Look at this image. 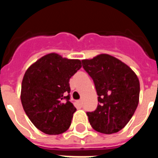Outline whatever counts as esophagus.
<instances>
[{
	"mask_svg": "<svg viewBox=\"0 0 158 158\" xmlns=\"http://www.w3.org/2000/svg\"><path fill=\"white\" fill-rule=\"evenodd\" d=\"M79 102V104L81 106H83V100H82V99L81 100H79V102Z\"/></svg>",
	"mask_w": 158,
	"mask_h": 158,
	"instance_id": "34e87169",
	"label": "esophagus"
}]
</instances>
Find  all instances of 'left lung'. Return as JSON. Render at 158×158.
Returning a JSON list of instances; mask_svg holds the SVG:
<instances>
[{
  "mask_svg": "<svg viewBox=\"0 0 158 158\" xmlns=\"http://www.w3.org/2000/svg\"><path fill=\"white\" fill-rule=\"evenodd\" d=\"M84 70L94 82L99 103L87 112L90 125L98 132L110 135L122 130L139 104V81L121 60L107 54L83 60Z\"/></svg>",
  "mask_w": 158,
  "mask_h": 158,
  "instance_id": "1",
  "label": "left lung"
}]
</instances>
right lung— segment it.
I'll return each mask as SVG.
<instances>
[{
	"label": "right lung",
	"mask_w": 158,
	"mask_h": 158,
	"mask_svg": "<svg viewBox=\"0 0 158 158\" xmlns=\"http://www.w3.org/2000/svg\"><path fill=\"white\" fill-rule=\"evenodd\" d=\"M79 60L50 53L26 70L21 102L31 122L47 135H60L70 126L75 112L69 102V79L81 68Z\"/></svg>",
	"instance_id": "1"
}]
</instances>
